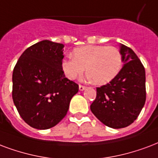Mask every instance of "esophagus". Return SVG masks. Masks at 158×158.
<instances>
[{"instance_id": "esophagus-1", "label": "esophagus", "mask_w": 158, "mask_h": 158, "mask_svg": "<svg viewBox=\"0 0 158 158\" xmlns=\"http://www.w3.org/2000/svg\"><path fill=\"white\" fill-rule=\"evenodd\" d=\"M79 89L80 91H84V90L86 89V87H85V86H83V85H79Z\"/></svg>"}]
</instances>
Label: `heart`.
Instances as JSON below:
<instances>
[{
  "instance_id": "1",
  "label": "heart",
  "mask_w": 158,
  "mask_h": 158,
  "mask_svg": "<svg viewBox=\"0 0 158 158\" xmlns=\"http://www.w3.org/2000/svg\"><path fill=\"white\" fill-rule=\"evenodd\" d=\"M73 58L64 59L61 69L69 79H75L84 71L95 84L103 85L111 82L123 67L121 52L114 46L89 44L75 48Z\"/></svg>"
}]
</instances>
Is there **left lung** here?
I'll return each instance as SVG.
<instances>
[{
    "instance_id": "8db88e82",
    "label": "left lung",
    "mask_w": 158,
    "mask_h": 158,
    "mask_svg": "<svg viewBox=\"0 0 158 158\" xmlns=\"http://www.w3.org/2000/svg\"><path fill=\"white\" fill-rule=\"evenodd\" d=\"M123 66L108 84L97 88L90 105L94 116L112 128L127 127L135 121L146 101L145 69L134 51L120 44Z\"/></svg>"
}]
</instances>
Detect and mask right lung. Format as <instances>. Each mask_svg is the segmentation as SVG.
I'll list each match as a JSON object with an SVG mask.
<instances>
[{"instance_id":"add662e5","label":"right lung","mask_w":158,"mask_h":158,"mask_svg":"<svg viewBox=\"0 0 158 158\" xmlns=\"http://www.w3.org/2000/svg\"><path fill=\"white\" fill-rule=\"evenodd\" d=\"M64 47L47 40L38 42L23 52L13 70V102L23 120L36 129L58 124L79 91L61 69Z\"/></svg>"}]
</instances>
